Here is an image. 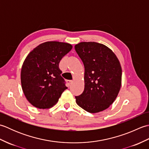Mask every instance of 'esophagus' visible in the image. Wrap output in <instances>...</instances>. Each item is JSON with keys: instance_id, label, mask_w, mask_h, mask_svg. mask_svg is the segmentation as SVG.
Returning <instances> with one entry per match:
<instances>
[{"instance_id": "obj_1", "label": "esophagus", "mask_w": 149, "mask_h": 149, "mask_svg": "<svg viewBox=\"0 0 149 149\" xmlns=\"http://www.w3.org/2000/svg\"><path fill=\"white\" fill-rule=\"evenodd\" d=\"M66 82H67V83L68 84L69 86H70V85L73 83V81H72V80H67L66 81Z\"/></svg>"}]
</instances>
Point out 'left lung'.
Returning a JSON list of instances; mask_svg holds the SVG:
<instances>
[{"instance_id": "1", "label": "left lung", "mask_w": 149, "mask_h": 149, "mask_svg": "<svg viewBox=\"0 0 149 149\" xmlns=\"http://www.w3.org/2000/svg\"><path fill=\"white\" fill-rule=\"evenodd\" d=\"M75 51L84 66V90L75 96L79 106L91 113L108 108L121 88L122 68L116 55L103 44L81 42Z\"/></svg>"}]
</instances>
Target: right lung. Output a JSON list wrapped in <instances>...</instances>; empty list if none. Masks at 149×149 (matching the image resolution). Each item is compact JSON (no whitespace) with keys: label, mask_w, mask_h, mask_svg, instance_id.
Returning <instances> with one entry per match:
<instances>
[{"label":"right lung","mask_w":149,"mask_h":149,"mask_svg":"<svg viewBox=\"0 0 149 149\" xmlns=\"http://www.w3.org/2000/svg\"><path fill=\"white\" fill-rule=\"evenodd\" d=\"M72 49L67 43L47 42L27 55L21 70V84L25 96L33 106L50 108L67 89L59 63Z\"/></svg>","instance_id":"1"}]
</instances>
